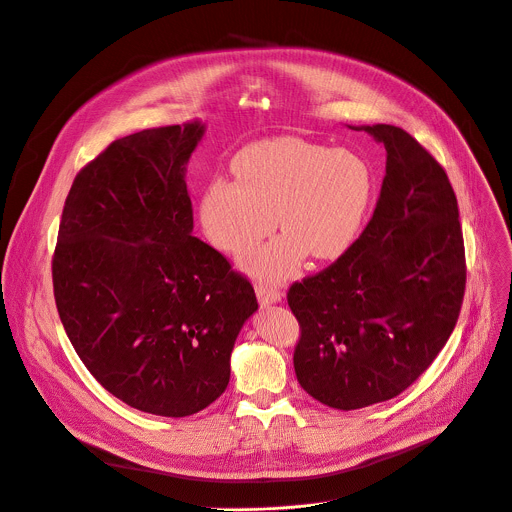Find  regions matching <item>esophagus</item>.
Listing matches in <instances>:
<instances>
[{
    "mask_svg": "<svg viewBox=\"0 0 512 512\" xmlns=\"http://www.w3.org/2000/svg\"><path fill=\"white\" fill-rule=\"evenodd\" d=\"M256 297L260 305H270V303H278L282 299V293L270 285H256Z\"/></svg>",
    "mask_w": 512,
    "mask_h": 512,
    "instance_id": "34e87169",
    "label": "esophagus"
}]
</instances>
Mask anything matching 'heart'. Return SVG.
<instances>
[{"mask_svg":"<svg viewBox=\"0 0 512 512\" xmlns=\"http://www.w3.org/2000/svg\"><path fill=\"white\" fill-rule=\"evenodd\" d=\"M236 183L217 179L201 199L207 240L240 254L274 230L270 244L242 256V268L262 280H280L313 260L342 256L358 238L372 199V170L348 150L303 138H274L248 146L234 162Z\"/></svg>","mask_w":512,"mask_h":512,"instance_id":"heart-1","label":"heart"}]
</instances>
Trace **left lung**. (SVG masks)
I'll return each instance as SVG.
<instances>
[{"label":"left lung","instance_id":"8db88e82","mask_svg":"<svg viewBox=\"0 0 512 512\" xmlns=\"http://www.w3.org/2000/svg\"><path fill=\"white\" fill-rule=\"evenodd\" d=\"M386 148V175L360 238L293 282L297 380L313 399L354 411L394 399L437 358L458 323L466 252L443 166L409 132L364 126Z\"/></svg>","mask_w":512,"mask_h":512}]
</instances>
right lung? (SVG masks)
<instances>
[{
  "label": "right lung",
  "instance_id": "right-lung-1",
  "mask_svg": "<svg viewBox=\"0 0 512 512\" xmlns=\"http://www.w3.org/2000/svg\"><path fill=\"white\" fill-rule=\"evenodd\" d=\"M199 122L111 142L67 195L52 256L63 327L93 378L126 405L187 417L230 382V356L258 309L250 280L191 236L185 164Z\"/></svg>",
  "mask_w": 512,
  "mask_h": 512
}]
</instances>
